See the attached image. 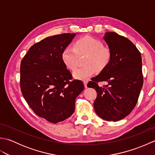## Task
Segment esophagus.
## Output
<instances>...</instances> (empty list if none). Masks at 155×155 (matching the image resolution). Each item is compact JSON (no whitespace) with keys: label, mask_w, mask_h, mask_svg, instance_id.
I'll return each mask as SVG.
<instances>
[{"label":"esophagus","mask_w":155,"mask_h":155,"mask_svg":"<svg viewBox=\"0 0 155 155\" xmlns=\"http://www.w3.org/2000/svg\"><path fill=\"white\" fill-rule=\"evenodd\" d=\"M83 83L84 85L85 88H87V83H88V81H83Z\"/></svg>","instance_id":"obj_1"}]
</instances>
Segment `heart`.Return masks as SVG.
I'll use <instances>...</instances> for the list:
<instances>
[{
	"label": "heart",
	"instance_id": "obj_1",
	"mask_svg": "<svg viewBox=\"0 0 155 155\" xmlns=\"http://www.w3.org/2000/svg\"><path fill=\"white\" fill-rule=\"evenodd\" d=\"M87 54L84 60V67L73 72L76 79L84 80L93 75L97 71H102L109 64L111 60V51L104 47L101 41L86 36L78 39L73 47L68 46L61 54L62 61L67 68L74 71L77 67L78 56Z\"/></svg>",
	"mask_w": 155,
	"mask_h": 155
}]
</instances>
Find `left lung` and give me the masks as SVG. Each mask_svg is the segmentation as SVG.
<instances>
[{"label":"left lung","mask_w":155,"mask_h":155,"mask_svg":"<svg viewBox=\"0 0 155 155\" xmlns=\"http://www.w3.org/2000/svg\"><path fill=\"white\" fill-rule=\"evenodd\" d=\"M104 40L111 51V60L87 86L97 93L93 104L98 116L118 121L129 114L137 103L143 84L142 58L132 42L116 32H106ZM103 81L108 84L99 87L98 83Z\"/></svg>","instance_id":"obj_1"}]
</instances>
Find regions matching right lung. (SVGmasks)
I'll return each mask as SVG.
<instances>
[{"instance_id":"1","label":"right lung","mask_w":155,"mask_h":155,"mask_svg":"<svg viewBox=\"0 0 155 155\" xmlns=\"http://www.w3.org/2000/svg\"><path fill=\"white\" fill-rule=\"evenodd\" d=\"M64 33L44 38L33 45L21 63L20 85L28 106L38 117L52 123L70 117L75 99L84 86L62 61L61 54L75 37Z\"/></svg>"}]
</instances>
